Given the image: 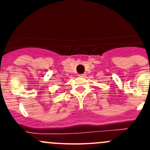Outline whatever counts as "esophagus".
I'll return each instance as SVG.
<instances>
[{"label": "esophagus", "mask_w": 150, "mask_h": 150, "mask_svg": "<svg viewBox=\"0 0 150 150\" xmlns=\"http://www.w3.org/2000/svg\"><path fill=\"white\" fill-rule=\"evenodd\" d=\"M79 76L81 77V78H84V77L86 76V74H81V75H80Z\"/></svg>", "instance_id": "1"}]
</instances>
